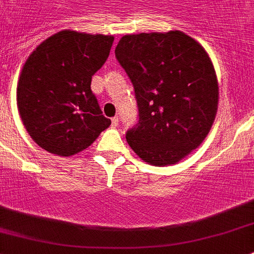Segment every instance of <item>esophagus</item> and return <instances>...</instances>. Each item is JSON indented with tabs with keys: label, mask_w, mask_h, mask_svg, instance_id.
Wrapping results in <instances>:
<instances>
[{
	"label": "esophagus",
	"mask_w": 254,
	"mask_h": 254,
	"mask_svg": "<svg viewBox=\"0 0 254 254\" xmlns=\"http://www.w3.org/2000/svg\"><path fill=\"white\" fill-rule=\"evenodd\" d=\"M118 125H119L118 117H114V118H112V126H113V127H118Z\"/></svg>",
	"instance_id": "34e87169"
}]
</instances>
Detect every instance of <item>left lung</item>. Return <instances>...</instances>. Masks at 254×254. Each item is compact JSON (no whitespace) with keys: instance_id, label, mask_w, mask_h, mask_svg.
<instances>
[{"instance_id":"1","label":"left lung","mask_w":254,"mask_h":254,"mask_svg":"<svg viewBox=\"0 0 254 254\" xmlns=\"http://www.w3.org/2000/svg\"><path fill=\"white\" fill-rule=\"evenodd\" d=\"M115 57L131 79L139 123L126 139L144 162L167 166L196 149L218 109L214 66L200 44L180 31L126 35Z\"/></svg>"}]
</instances>
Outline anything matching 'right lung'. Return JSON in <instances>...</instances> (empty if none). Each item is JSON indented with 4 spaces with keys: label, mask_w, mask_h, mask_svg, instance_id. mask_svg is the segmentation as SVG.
<instances>
[{
    "label": "right lung",
    "mask_w": 254,
    "mask_h": 254,
    "mask_svg": "<svg viewBox=\"0 0 254 254\" xmlns=\"http://www.w3.org/2000/svg\"><path fill=\"white\" fill-rule=\"evenodd\" d=\"M113 36L64 29L27 58L16 104L37 145L61 157L87 149L112 125L92 93V76L108 60Z\"/></svg>",
    "instance_id": "1"
}]
</instances>
